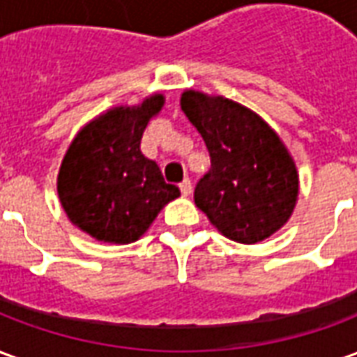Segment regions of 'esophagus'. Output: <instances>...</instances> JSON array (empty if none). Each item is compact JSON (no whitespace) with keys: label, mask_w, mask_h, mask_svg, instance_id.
<instances>
[{"label":"esophagus","mask_w":357,"mask_h":357,"mask_svg":"<svg viewBox=\"0 0 357 357\" xmlns=\"http://www.w3.org/2000/svg\"><path fill=\"white\" fill-rule=\"evenodd\" d=\"M179 191H181V195H183V197H189V195H191V191H193L191 181H189V179H183V181L179 183Z\"/></svg>","instance_id":"esophagus-1"}]
</instances>
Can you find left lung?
Listing matches in <instances>:
<instances>
[{"mask_svg": "<svg viewBox=\"0 0 357 357\" xmlns=\"http://www.w3.org/2000/svg\"><path fill=\"white\" fill-rule=\"evenodd\" d=\"M179 105L212 162L195 187V204L224 237L243 245L279 231L296 206L300 181L275 130L255 110L222 95L185 89Z\"/></svg>", "mask_w": 357, "mask_h": 357, "instance_id": "obj_1", "label": "left lung"}]
</instances>
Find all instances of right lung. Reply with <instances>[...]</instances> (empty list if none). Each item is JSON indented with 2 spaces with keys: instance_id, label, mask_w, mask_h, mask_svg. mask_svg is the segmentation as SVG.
Segmentation results:
<instances>
[{
  "instance_id": "add662e5",
  "label": "right lung",
  "mask_w": 357,
  "mask_h": 357,
  "mask_svg": "<svg viewBox=\"0 0 357 357\" xmlns=\"http://www.w3.org/2000/svg\"><path fill=\"white\" fill-rule=\"evenodd\" d=\"M153 93L137 105H120L89 120L66 149L57 193L68 220L89 237L128 245L143 237L158 212L179 197L155 160L141 153L149 120L164 107Z\"/></svg>"
}]
</instances>
